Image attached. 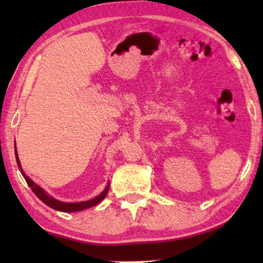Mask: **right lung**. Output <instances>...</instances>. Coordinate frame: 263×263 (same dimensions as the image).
I'll return each instance as SVG.
<instances>
[{"label": "right lung", "instance_id": "obj_1", "mask_svg": "<svg viewBox=\"0 0 263 263\" xmlns=\"http://www.w3.org/2000/svg\"><path fill=\"white\" fill-rule=\"evenodd\" d=\"M15 155H16V161H17V164H18V168H20V171L22 173V175H23V177H24L25 181H26V183L29 184L30 188L32 189L34 195L37 196V197L41 199L43 203H45L47 206L54 209V210H57V211H61V212H77V211L86 210V209H89V208H91V206H95L101 201H103V199L105 198L106 194H108V191H109L110 183H108V185L105 186V189L102 191L100 195H97L95 198L89 199V201L78 202V203L61 202V201H59V199L53 198L52 196L48 195L46 191L42 188V186H39L38 184H35L34 182L31 180L28 175H25V173L23 172V169H22V166H21L18 154H17V149H15Z\"/></svg>", "mask_w": 263, "mask_h": 263}]
</instances>
